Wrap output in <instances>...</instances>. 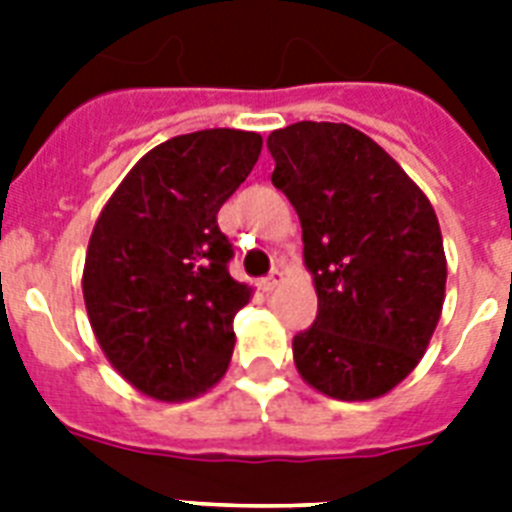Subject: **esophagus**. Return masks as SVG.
I'll use <instances>...</instances> for the list:
<instances>
[{
  "label": "esophagus",
  "instance_id": "obj_1",
  "mask_svg": "<svg viewBox=\"0 0 512 512\" xmlns=\"http://www.w3.org/2000/svg\"><path fill=\"white\" fill-rule=\"evenodd\" d=\"M281 279H284V271H281V268H273L268 276H263V279H260V289H263V292H273V289L281 284Z\"/></svg>",
  "mask_w": 512,
  "mask_h": 512
}]
</instances>
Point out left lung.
<instances>
[{
    "label": "left lung",
    "mask_w": 512,
    "mask_h": 512,
    "mask_svg": "<svg viewBox=\"0 0 512 512\" xmlns=\"http://www.w3.org/2000/svg\"><path fill=\"white\" fill-rule=\"evenodd\" d=\"M303 225L316 321L292 340L297 372L340 401L396 388L428 348L446 289L444 239L428 196L364 132L297 122L268 135Z\"/></svg>",
    "instance_id": "1"
}]
</instances>
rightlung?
Segmentation results:
<instances>
[{
	"label": "right lung",
	"mask_w": 512,
	"mask_h": 512,
	"mask_svg": "<svg viewBox=\"0 0 512 512\" xmlns=\"http://www.w3.org/2000/svg\"><path fill=\"white\" fill-rule=\"evenodd\" d=\"M257 132L199 130L151 148L92 228L82 292L92 332L124 380L159 401L212 388L249 289L231 279L217 212L255 167Z\"/></svg>",
	"instance_id": "1"
}]
</instances>
